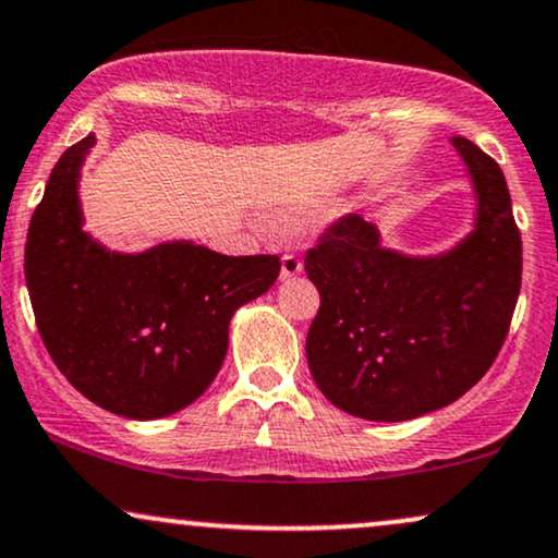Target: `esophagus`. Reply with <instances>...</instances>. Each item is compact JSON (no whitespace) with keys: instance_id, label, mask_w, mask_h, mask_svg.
<instances>
[{"instance_id":"1","label":"esophagus","mask_w":558,"mask_h":558,"mask_svg":"<svg viewBox=\"0 0 558 558\" xmlns=\"http://www.w3.org/2000/svg\"><path fill=\"white\" fill-rule=\"evenodd\" d=\"M304 270V262H301L299 254H283L280 257V278H296V275Z\"/></svg>"}]
</instances>
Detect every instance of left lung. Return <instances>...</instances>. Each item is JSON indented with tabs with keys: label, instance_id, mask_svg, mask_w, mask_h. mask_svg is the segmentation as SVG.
Here are the masks:
<instances>
[{
	"label": "left lung",
	"instance_id": "left-lung-1",
	"mask_svg": "<svg viewBox=\"0 0 558 558\" xmlns=\"http://www.w3.org/2000/svg\"><path fill=\"white\" fill-rule=\"evenodd\" d=\"M473 184L465 239L439 254L381 244L379 228L345 215L306 252L319 312L306 335L312 377L340 411L411 421L471 389L505 343L522 283V241L499 163L449 140Z\"/></svg>",
	"mask_w": 558,
	"mask_h": 558
}]
</instances>
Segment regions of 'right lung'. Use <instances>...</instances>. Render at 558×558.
Returning <instances> with one entry per match:
<instances>
[{
  "instance_id": "right-lung-1",
  "label": "right lung",
  "mask_w": 558,
  "mask_h": 558,
  "mask_svg": "<svg viewBox=\"0 0 558 558\" xmlns=\"http://www.w3.org/2000/svg\"><path fill=\"white\" fill-rule=\"evenodd\" d=\"M87 134L53 166L25 241V283L46 351L104 411L166 418L210 387L239 306L278 280L275 254L228 257L179 239L111 252L83 231Z\"/></svg>"
}]
</instances>
